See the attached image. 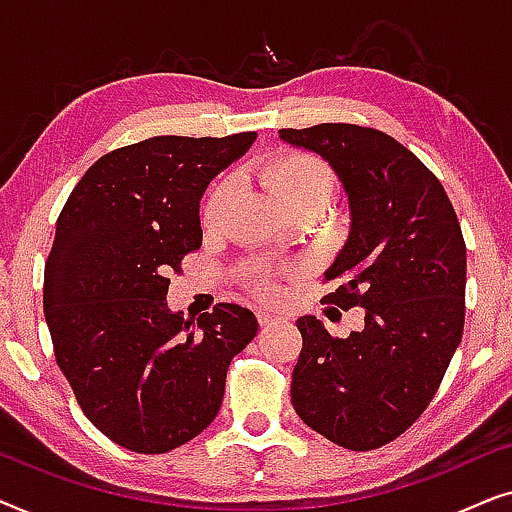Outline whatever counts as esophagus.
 <instances>
[{"label": "esophagus", "instance_id": "esophagus-1", "mask_svg": "<svg viewBox=\"0 0 512 512\" xmlns=\"http://www.w3.org/2000/svg\"><path fill=\"white\" fill-rule=\"evenodd\" d=\"M258 321H261V326L263 328H270V326H275V324H279V317H275V314H270V312H265V310H261L258 312Z\"/></svg>", "mask_w": 512, "mask_h": 512}]
</instances>
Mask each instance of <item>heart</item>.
<instances>
[{
	"instance_id": "1",
	"label": "heart",
	"mask_w": 512,
	"mask_h": 512,
	"mask_svg": "<svg viewBox=\"0 0 512 512\" xmlns=\"http://www.w3.org/2000/svg\"><path fill=\"white\" fill-rule=\"evenodd\" d=\"M258 179L291 214L303 207L324 209L335 188L331 167L321 158L303 151H284L268 158L261 165V170H258ZM226 205L228 184L221 181L207 195L205 207H202V223L207 228L219 226ZM258 282H261L265 291H272L270 282L263 275H258Z\"/></svg>"
}]
</instances>
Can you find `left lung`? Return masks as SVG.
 Segmentation results:
<instances>
[{"instance_id": "obj_1", "label": "left lung", "mask_w": 512, "mask_h": 512, "mask_svg": "<svg viewBox=\"0 0 512 512\" xmlns=\"http://www.w3.org/2000/svg\"><path fill=\"white\" fill-rule=\"evenodd\" d=\"M340 179L349 233L324 272V298L363 307L366 324L333 338L317 317L296 321L303 352L291 375L298 417L347 450L401 436L431 403L464 333L466 244L445 188L394 137L349 123L279 130Z\"/></svg>"}]
</instances>
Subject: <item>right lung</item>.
I'll use <instances>...</instances> for the list:
<instances>
[{
  "label": "right lung",
  "instance_id": "1",
  "mask_svg": "<svg viewBox=\"0 0 512 512\" xmlns=\"http://www.w3.org/2000/svg\"><path fill=\"white\" fill-rule=\"evenodd\" d=\"M256 132L151 137L102 156L62 207L44 272L55 361L83 415L125 450L170 452L221 408L256 314L219 303L198 317L167 307V272L200 249V200Z\"/></svg>",
  "mask_w": 512,
  "mask_h": 512
}]
</instances>
